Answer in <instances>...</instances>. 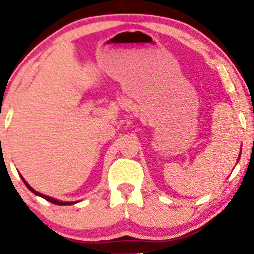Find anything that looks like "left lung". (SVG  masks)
I'll list each match as a JSON object with an SVG mask.
<instances>
[{"instance_id": "left-lung-1", "label": "left lung", "mask_w": 254, "mask_h": 254, "mask_svg": "<svg viewBox=\"0 0 254 254\" xmlns=\"http://www.w3.org/2000/svg\"><path fill=\"white\" fill-rule=\"evenodd\" d=\"M240 154H241V153H240ZM240 154H239V155H240ZM239 159H240V156H239V157H238V161H239Z\"/></svg>"}]
</instances>
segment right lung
I'll return each instance as SVG.
<instances>
[{
  "label": "right lung",
  "instance_id": "right-lung-1",
  "mask_svg": "<svg viewBox=\"0 0 254 254\" xmlns=\"http://www.w3.org/2000/svg\"><path fill=\"white\" fill-rule=\"evenodd\" d=\"M20 177H21L22 182L25 183V185L27 186L28 190H30V191L32 192V193H34V194H36V196H39V197L44 198V199L48 200V202H50V203H52V204H56V205H72V204L78 203V202H62V200L55 199V198H51V197H49V196H45V194H43V193H39V192H37L36 190H34L33 188H32V186H30V184L26 182V180L24 179V177H22V176H20Z\"/></svg>",
  "mask_w": 254,
  "mask_h": 254
}]
</instances>
